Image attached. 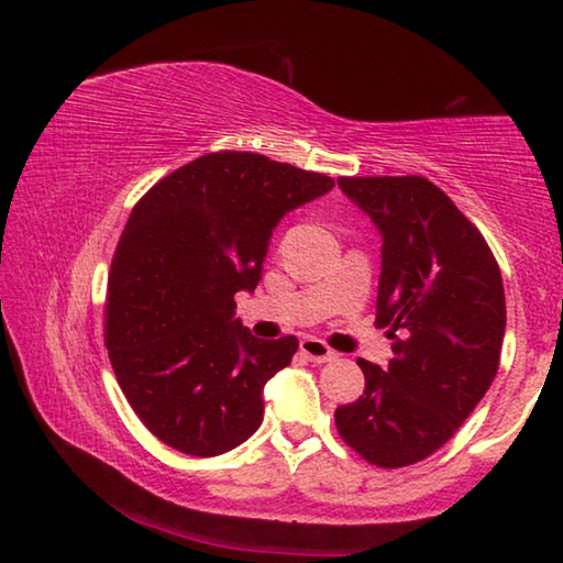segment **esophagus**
I'll return each instance as SVG.
<instances>
[{"label": "esophagus", "mask_w": 563, "mask_h": 563, "mask_svg": "<svg viewBox=\"0 0 563 563\" xmlns=\"http://www.w3.org/2000/svg\"><path fill=\"white\" fill-rule=\"evenodd\" d=\"M300 352L305 357H310L312 362H332L338 357L335 350H330L325 342L318 338H302L300 340Z\"/></svg>", "instance_id": "esophagus-1"}]
</instances>
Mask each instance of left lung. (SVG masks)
<instances>
[{
  "mask_svg": "<svg viewBox=\"0 0 563 563\" xmlns=\"http://www.w3.org/2000/svg\"><path fill=\"white\" fill-rule=\"evenodd\" d=\"M383 235L377 325L395 357L357 360L365 393L335 409L342 440L385 470L446 444L499 369L507 305L497 258L452 198L422 176L338 178Z\"/></svg>",
  "mask_w": 563,
  "mask_h": 563,
  "instance_id": "obj_1",
  "label": "left lung"
}]
</instances>
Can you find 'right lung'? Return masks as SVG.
Instances as JSON below:
<instances>
[{"label": "right lung", "instance_id": "right-lung-1", "mask_svg": "<svg viewBox=\"0 0 563 563\" xmlns=\"http://www.w3.org/2000/svg\"><path fill=\"white\" fill-rule=\"evenodd\" d=\"M335 186L251 151L176 168L133 206L109 273L113 373L151 434L190 456L231 452L263 422V387L298 338L258 340L235 320L280 218Z\"/></svg>", "mask_w": 563, "mask_h": 563}]
</instances>
